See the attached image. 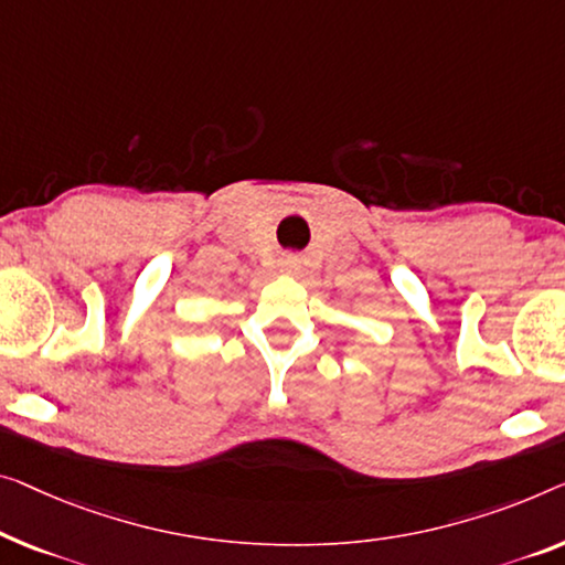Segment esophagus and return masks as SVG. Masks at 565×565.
I'll use <instances>...</instances> for the list:
<instances>
[{
    "instance_id": "esophagus-1",
    "label": "esophagus",
    "mask_w": 565,
    "mask_h": 565,
    "mask_svg": "<svg viewBox=\"0 0 565 565\" xmlns=\"http://www.w3.org/2000/svg\"><path fill=\"white\" fill-rule=\"evenodd\" d=\"M281 266H284V271H289V274H294L299 268V264H297V258L294 256H286L284 260H281Z\"/></svg>"
}]
</instances>
